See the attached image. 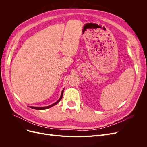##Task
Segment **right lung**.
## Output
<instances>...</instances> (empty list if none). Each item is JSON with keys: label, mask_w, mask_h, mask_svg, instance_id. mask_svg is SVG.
Returning <instances> with one entry per match:
<instances>
[{"label": "right lung", "mask_w": 147, "mask_h": 147, "mask_svg": "<svg viewBox=\"0 0 147 147\" xmlns=\"http://www.w3.org/2000/svg\"><path fill=\"white\" fill-rule=\"evenodd\" d=\"M63 92H64V90H63V91H62V93H61V97H60L59 99L58 100H57L56 102H55V103L53 104H51V105H48V106H47V107H29L32 108V109H36V110H45V109H47L50 108V107H53V105H56V104H57V103H58V102L61 100V99L63 98Z\"/></svg>", "instance_id": "obj_1"}]
</instances>
